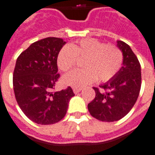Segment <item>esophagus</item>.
<instances>
[{
	"instance_id": "obj_1",
	"label": "esophagus",
	"mask_w": 155,
	"mask_h": 155,
	"mask_svg": "<svg viewBox=\"0 0 155 155\" xmlns=\"http://www.w3.org/2000/svg\"><path fill=\"white\" fill-rule=\"evenodd\" d=\"M80 91H81V88H73V92H74V93H75V94H77L78 93H80Z\"/></svg>"
}]
</instances>
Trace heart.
I'll return each mask as SVG.
<instances>
[{
    "instance_id": "b5f03b06",
    "label": "heart",
    "mask_w": 155,
    "mask_h": 155,
    "mask_svg": "<svg viewBox=\"0 0 155 155\" xmlns=\"http://www.w3.org/2000/svg\"><path fill=\"white\" fill-rule=\"evenodd\" d=\"M77 58H84V69L73 71L62 78L65 84L76 88L88 85L94 80L106 82L119 72L124 55L117 46L106 45L95 39H83L60 49L57 58L58 67L69 71L75 67Z\"/></svg>"
}]
</instances>
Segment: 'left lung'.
Returning a JSON list of instances; mask_svg holds the SVG:
<instances>
[{"instance_id":"1","label":"left lung","mask_w":155,"mask_h":155,"mask_svg":"<svg viewBox=\"0 0 155 155\" xmlns=\"http://www.w3.org/2000/svg\"><path fill=\"white\" fill-rule=\"evenodd\" d=\"M117 47L124 55L123 67L114 77L98 88L88 109L90 114L103 122L121 120L131 110L139 96L141 85L140 65L130 46L117 41Z\"/></svg>"}]
</instances>
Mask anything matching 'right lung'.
Listing matches in <instances>:
<instances>
[{
	"mask_svg": "<svg viewBox=\"0 0 155 155\" xmlns=\"http://www.w3.org/2000/svg\"><path fill=\"white\" fill-rule=\"evenodd\" d=\"M66 44L61 38L47 37L31 44L16 61L13 85L16 101L29 120L38 124H54L67 114L75 96L67 87L53 92L58 74L57 58Z\"/></svg>",
	"mask_w": 155,
	"mask_h": 155,
	"instance_id": "1",
	"label": "right lung"
}]
</instances>
